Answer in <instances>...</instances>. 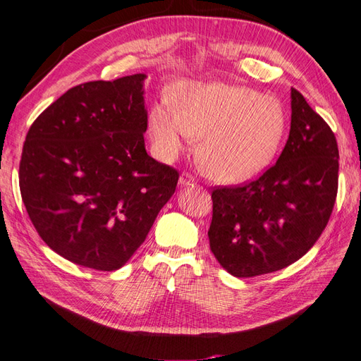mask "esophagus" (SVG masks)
Instances as JSON below:
<instances>
[{
    "label": "esophagus",
    "instance_id": "34e87169",
    "mask_svg": "<svg viewBox=\"0 0 361 361\" xmlns=\"http://www.w3.org/2000/svg\"><path fill=\"white\" fill-rule=\"evenodd\" d=\"M194 181H195V178L192 177L189 172H183L180 175V180H178L180 186H189V184H194Z\"/></svg>",
    "mask_w": 361,
    "mask_h": 361
}]
</instances>
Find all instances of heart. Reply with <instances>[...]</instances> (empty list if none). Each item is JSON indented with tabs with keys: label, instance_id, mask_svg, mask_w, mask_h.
I'll return each instance as SVG.
<instances>
[{
	"label": "heart",
	"instance_id": "b5f03b06",
	"mask_svg": "<svg viewBox=\"0 0 361 361\" xmlns=\"http://www.w3.org/2000/svg\"><path fill=\"white\" fill-rule=\"evenodd\" d=\"M149 126L163 157L201 138L198 161L209 177L235 183L272 161L286 130V114L274 98L224 82H184L150 109Z\"/></svg>",
	"mask_w": 361,
	"mask_h": 361
}]
</instances>
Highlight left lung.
<instances>
[{"mask_svg":"<svg viewBox=\"0 0 361 361\" xmlns=\"http://www.w3.org/2000/svg\"><path fill=\"white\" fill-rule=\"evenodd\" d=\"M290 130L281 155L257 180L212 190L211 250L226 271L249 279L303 257L328 224L338 190L334 132L290 89Z\"/></svg>","mask_w":361,"mask_h":361,"instance_id":"8db88e82","label":"left lung"}]
</instances>
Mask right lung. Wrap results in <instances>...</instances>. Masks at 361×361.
Here are the masks:
<instances>
[{
    "label": "right lung",
    "instance_id": "right-lung-1",
    "mask_svg": "<svg viewBox=\"0 0 361 361\" xmlns=\"http://www.w3.org/2000/svg\"><path fill=\"white\" fill-rule=\"evenodd\" d=\"M145 73L75 86L32 123L20 190L38 235L58 255L116 271L146 240L178 171L145 147Z\"/></svg>",
    "mask_w": 361,
    "mask_h": 361
}]
</instances>
